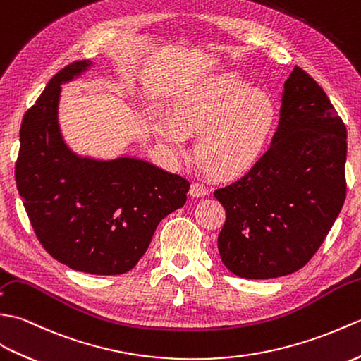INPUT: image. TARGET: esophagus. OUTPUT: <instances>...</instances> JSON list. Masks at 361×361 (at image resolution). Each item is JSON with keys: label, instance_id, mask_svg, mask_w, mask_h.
Segmentation results:
<instances>
[{"label": "esophagus", "instance_id": "34e87169", "mask_svg": "<svg viewBox=\"0 0 361 361\" xmlns=\"http://www.w3.org/2000/svg\"><path fill=\"white\" fill-rule=\"evenodd\" d=\"M208 193V188L204 185L201 182H193L190 187V195L195 196V197H202Z\"/></svg>", "mask_w": 361, "mask_h": 361}]
</instances>
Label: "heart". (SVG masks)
I'll return each instance as SVG.
<instances>
[{"label": "heart", "instance_id": "b5f03b06", "mask_svg": "<svg viewBox=\"0 0 361 361\" xmlns=\"http://www.w3.org/2000/svg\"><path fill=\"white\" fill-rule=\"evenodd\" d=\"M278 123L270 95L256 91L235 74H219L182 92L159 116L154 133L165 145L182 149L185 133H197L196 157L216 178H238L258 164Z\"/></svg>", "mask_w": 361, "mask_h": 361}]
</instances>
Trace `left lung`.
Returning <instances> with one entry per match:
<instances>
[{
	"label": "left lung",
	"mask_w": 361,
	"mask_h": 361,
	"mask_svg": "<svg viewBox=\"0 0 361 361\" xmlns=\"http://www.w3.org/2000/svg\"><path fill=\"white\" fill-rule=\"evenodd\" d=\"M346 137L323 87L295 66L271 147L243 178L214 190L226 208L218 248L231 274L278 278L312 259L346 199Z\"/></svg>",
	"instance_id": "left-lung-1"
}]
</instances>
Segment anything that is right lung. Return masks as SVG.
<instances>
[{
    "label": "right lung",
    "instance_id": "add662e5",
    "mask_svg": "<svg viewBox=\"0 0 361 361\" xmlns=\"http://www.w3.org/2000/svg\"><path fill=\"white\" fill-rule=\"evenodd\" d=\"M91 66L77 60L47 83L20 130L15 180L38 241L54 259L91 275H122L156 227L183 207L190 182L145 160L72 153L59 126L60 85Z\"/></svg>",
    "mask_w": 361,
    "mask_h": 361
}]
</instances>
